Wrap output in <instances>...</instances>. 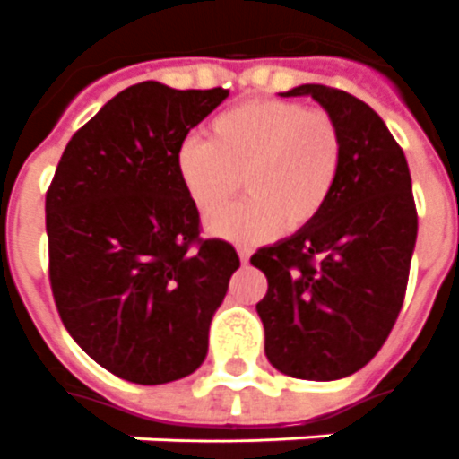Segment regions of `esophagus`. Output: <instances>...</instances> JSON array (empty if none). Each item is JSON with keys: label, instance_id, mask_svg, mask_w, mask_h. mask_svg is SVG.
<instances>
[{"label": "esophagus", "instance_id": "34e87169", "mask_svg": "<svg viewBox=\"0 0 459 459\" xmlns=\"http://www.w3.org/2000/svg\"><path fill=\"white\" fill-rule=\"evenodd\" d=\"M237 255H239V259H242V262H249V256H252V249H249V247H237Z\"/></svg>", "mask_w": 459, "mask_h": 459}]
</instances>
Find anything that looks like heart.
I'll return each mask as SVG.
<instances>
[{"label":"heart","mask_w":459,"mask_h":459,"mask_svg":"<svg viewBox=\"0 0 459 459\" xmlns=\"http://www.w3.org/2000/svg\"><path fill=\"white\" fill-rule=\"evenodd\" d=\"M339 123L299 100L256 99L214 116L204 138L178 148L175 168L187 197L212 220L242 190L249 197L212 222L214 235L259 242L301 230L326 207L341 170Z\"/></svg>","instance_id":"heart-1"}]
</instances>
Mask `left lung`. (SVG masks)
Returning a JSON list of instances; mask_svg holds the SVG:
<instances>
[{"label":"left lung","instance_id":"obj_1","mask_svg":"<svg viewBox=\"0 0 459 459\" xmlns=\"http://www.w3.org/2000/svg\"><path fill=\"white\" fill-rule=\"evenodd\" d=\"M284 96L316 99L339 123L343 155L316 220L249 259L266 276L256 314L276 370L336 380L383 349L401 314L418 237L411 170L378 113L356 96L321 83Z\"/></svg>","mask_w":459,"mask_h":459}]
</instances>
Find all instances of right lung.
<instances>
[{
    "instance_id": "1",
    "label": "right lung",
    "mask_w": 459,
    "mask_h": 459,
    "mask_svg": "<svg viewBox=\"0 0 459 459\" xmlns=\"http://www.w3.org/2000/svg\"><path fill=\"white\" fill-rule=\"evenodd\" d=\"M227 96L158 81L120 91L74 133L48 185L58 316L123 380L160 385L200 368L212 314L239 269L230 242L200 237L175 168L187 133Z\"/></svg>"
}]
</instances>
